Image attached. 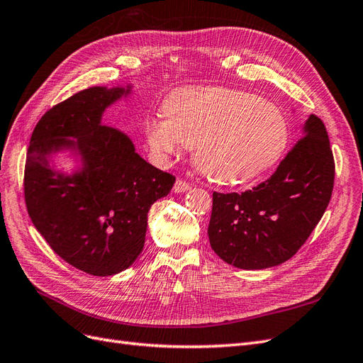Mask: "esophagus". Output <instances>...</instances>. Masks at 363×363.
Masks as SVG:
<instances>
[{"instance_id": "esophagus-1", "label": "esophagus", "mask_w": 363, "mask_h": 363, "mask_svg": "<svg viewBox=\"0 0 363 363\" xmlns=\"http://www.w3.org/2000/svg\"><path fill=\"white\" fill-rule=\"evenodd\" d=\"M191 189V184L188 183V182H184V180H182V179H179L177 182L174 183V188H172V191L175 192V194H179V192H188Z\"/></svg>"}]
</instances>
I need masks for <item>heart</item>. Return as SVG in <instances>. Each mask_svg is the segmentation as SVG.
Listing matches in <instances>:
<instances>
[{"label": "heart", "instance_id": "obj_1", "mask_svg": "<svg viewBox=\"0 0 363 363\" xmlns=\"http://www.w3.org/2000/svg\"><path fill=\"white\" fill-rule=\"evenodd\" d=\"M167 119H148L145 138L159 157L182 145L195 147V163L223 184L256 180L276 164L288 145L289 127L267 100L223 87H184L163 104Z\"/></svg>", "mask_w": 363, "mask_h": 363}]
</instances>
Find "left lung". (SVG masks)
I'll return each instance as SVG.
<instances>
[{
    "label": "left lung",
    "instance_id": "8db88e82",
    "mask_svg": "<svg viewBox=\"0 0 363 363\" xmlns=\"http://www.w3.org/2000/svg\"><path fill=\"white\" fill-rule=\"evenodd\" d=\"M335 183L323 121L311 115L276 172L242 194L213 192L207 235L228 265L265 269L291 259L320 223Z\"/></svg>",
    "mask_w": 363,
    "mask_h": 363
}]
</instances>
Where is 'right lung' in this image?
I'll return each instance as SVG.
<instances>
[{"instance_id":"obj_1","label":"right lung","mask_w":363,"mask_h":363,"mask_svg":"<svg viewBox=\"0 0 363 363\" xmlns=\"http://www.w3.org/2000/svg\"><path fill=\"white\" fill-rule=\"evenodd\" d=\"M130 91L95 86L51 107L27 151L24 195L31 223L65 262L98 277L133 265L144 250L150 207L175 182L142 159L125 133L101 124L106 108ZM63 149L82 160L69 176L50 164Z\"/></svg>"}]
</instances>
